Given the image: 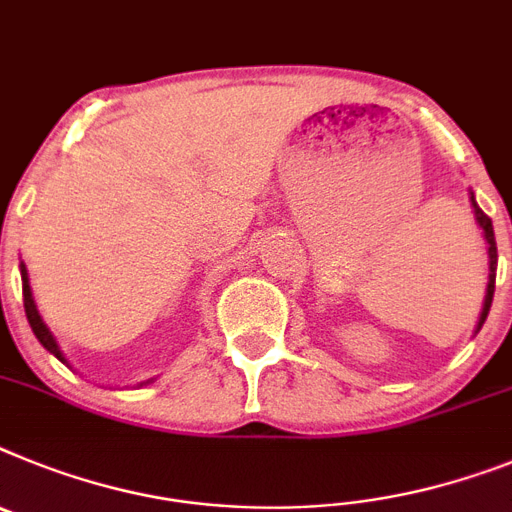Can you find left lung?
I'll return each instance as SVG.
<instances>
[{
    "mask_svg": "<svg viewBox=\"0 0 512 512\" xmlns=\"http://www.w3.org/2000/svg\"><path fill=\"white\" fill-rule=\"evenodd\" d=\"M469 202L471 209H474V220L479 225L484 235V243H487V259H489V277H487V292H484V303H482V313H479V321H476V331L482 329L484 321H487L489 305H492V295H495V277H497V243H495V230H492V220H489L487 214L479 209L474 199V191H469Z\"/></svg>",
    "mask_w": 512,
    "mask_h": 512,
    "instance_id": "left-lung-1",
    "label": "left lung"
}]
</instances>
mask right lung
Listing matches in <instances>:
<instances>
[{"mask_svg":"<svg viewBox=\"0 0 512 512\" xmlns=\"http://www.w3.org/2000/svg\"><path fill=\"white\" fill-rule=\"evenodd\" d=\"M20 277H23V303H25V316H28L30 329H33V334H36L38 342L43 344V349H48V352H51V355H54L56 360H61V362H64V365H69L67 357H64V352H61L59 342H56V336L51 334V329H48L46 323H43L41 313H38L36 300H33V290H30L28 269H25L23 261H20ZM147 383H150V381H147ZM139 386H144V383H139Z\"/></svg>","mask_w":512,"mask_h":512,"instance_id":"right-lung-1","label":"right lung"}]
</instances>
